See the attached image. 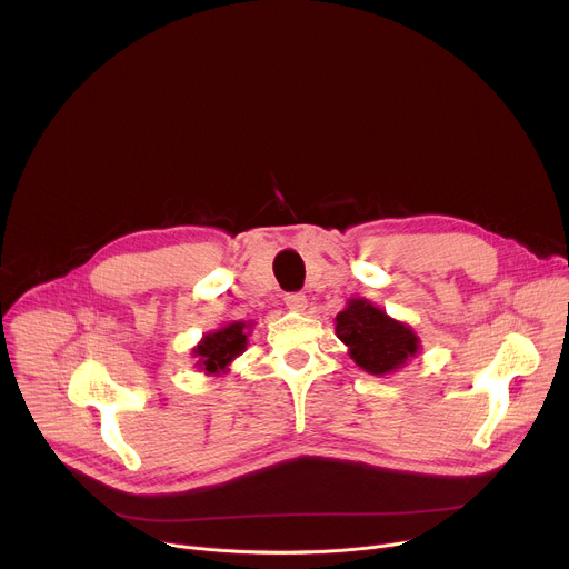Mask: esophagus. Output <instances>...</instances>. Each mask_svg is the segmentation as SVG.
<instances>
[{
  "mask_svg": "<svg viewBox=\"0 0 569 569\" xmlns=\"http://www.w3.org/2000/svg\"><path fill=\"white\" fill-rule=\"evenodd\" d=\"M283 301H286V306H288L290 310H303L306 303H308V299H306L303 292H288V295L283 297Z\"/></svg>",
  "mask_w": 569,
  "mask_h": 569,
  "instance_id": "obj_1",
  "label": "esophagus"
}]
</instances>
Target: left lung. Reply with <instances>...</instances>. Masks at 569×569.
I'll use <instances>...</instances> for the list:
<instances>
[{"instance_id":"8db88e82","label":"left lung","mask_w":569,"mask_h":569,"mask_svg":"<svg viewBox=\"0 0 569 569\" xmlns=\"http://www.w3.org/2000/svg\"><path fill=\"white\" fill-rule=\"evenodd\" d=\"M336 333L349 347L351 360L373 376L400 369L421 349L408 323L391 319L371 301L356 297L336 317Z\"/></svg>"}]
</instances>
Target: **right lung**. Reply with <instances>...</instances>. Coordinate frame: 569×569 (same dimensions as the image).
<instances>
[{
	"label": "right lung",
	"instance_id": "1",
	"mask_svg": "<svg viewBox=\"0 0 569 569\" xmlns=\"http://www.w3.org/2000/svg\"><path fill=\"white\" fill-rule=\"evenodd\" d=\"M248 329L250 323L246 321H231L224 323L222 329L207 333L200 345L193 349V356L198 358V367L204 373H220L227 371L229 362L238 358L248 349Z\"/></svg>",
	"mask_w": 569,
	"mask_h": 569
}]
</instances>
